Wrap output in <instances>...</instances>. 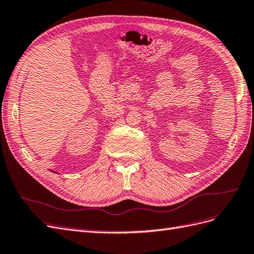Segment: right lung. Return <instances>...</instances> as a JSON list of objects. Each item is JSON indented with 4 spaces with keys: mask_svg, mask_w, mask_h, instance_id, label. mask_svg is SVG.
<instances>
[{
    "mask_svg": "<svg viewBox=\"0 0 254 254\" xmlns=\"http://www.w3.org/2000/svg\"><path fill=\"white\" fill-rule=\"evenodd\" d=\"M54 173H55V172H54Z\"/></svg>",
    "mask_w": 254,
    "mask_h": 254,
    "instance_id": "1",
    "label": "right lung"
}]
</instances>
